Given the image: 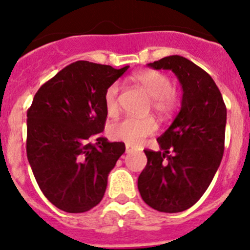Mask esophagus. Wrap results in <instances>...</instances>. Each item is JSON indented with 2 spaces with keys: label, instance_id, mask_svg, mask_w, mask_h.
<instances>
[{
  "label": "esophagus",
  "instance_id": "34e87169",
  "mask_svg": "<svg viewBox=\"0 0 250 250\" xmlns=\"http://www.w3.org/2000/svg\"><path fill=\"white\" fill-rule=\"evenodd\" d=\"M133 151H134V147H132L130 145H125V152L130 153V152H133Z\"/></svg>",
  "mask_w": 250,
  "mask_h": 250
}]
</instances>
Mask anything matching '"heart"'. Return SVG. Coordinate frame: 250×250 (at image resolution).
Returning a JSON list of instances; mask_svg holds the SVG:
<instances>
[{"label":"heart","instance_id":"1","mask_svg":"<svg viewBox=\"0 0 250 250\" xmlns=\"http://www.w3.org/2000/svg\"><path fill=\"white\" fill-rule=\"evenodd\" d=\"M133 80L139 84L148 97H151V106L160 115H167L174 110L178 102V95L170 85L169 77L155 70H143L133 75ZM120 84L112 83L104 94L105 110L113 115L118 106ZM156 130V122L152 117H125L109 127V135L112 139L125 141L129 145H138L144 138L148 137Z\"/></svg>","mask_w":250,"mask_h":250}]
</instances>
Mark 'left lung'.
<instances>
[{"label": "left lung", "instance_id": "left-lung-1", "mask_svg": "<svg viewBox=\"0 0 250 250\" xmlns=\"http://www.w3.org/2000/svg\"><path fill=\"white\" fill-rule=\"evenodd\" d=\"M147 66L172 70L183 88V99L175 120L157 139L161 150H144L147 163L138 188L151 208L179 213L202 197L220 166L226 106L213 78L186 58L170 55Z\"/></svg>", "mask_w": 250, "mask_h": 250}]
</instances>
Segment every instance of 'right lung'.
<instances>
[{"label":"right lung","mask_w":250,"mask_h":250,"mask_svg":"<svg viewBox=\"0 0 250 250\" xmlns=\"http://www.w3.org/2000/svg\"><path fill=\"white\" fill-rule=\"evenodd\" d=\"M129 66L80 60L41 85L27 110L26 153L40 188L66 213H84L100 203L107 176L125 151L104 130V94Z\"/></svg>","instance_id":"obj_1"}]
</instances>
